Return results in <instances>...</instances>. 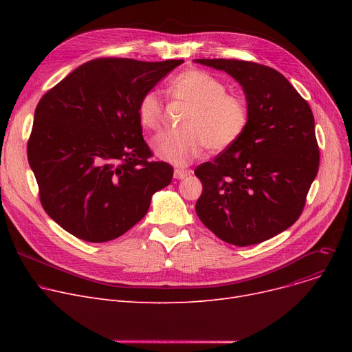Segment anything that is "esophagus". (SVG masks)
<instances>
[{
	"mask_svg": "<svg viewBox=\"0 0 352 352\" xmlns=\"http://www.w3.org/2000/svg\"><path fill=\"white\" fill-rule=\"evenodd\" d=\"M187 175H190L188 170H181V168L174 170V178H177V179H184Z\"/></svg>",
	"mask_w": 352,
	"mask_h": 352,
	"instance_id": "obj_1",
	"label": "esophagus"
}]
</instances>
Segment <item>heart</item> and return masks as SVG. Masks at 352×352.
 I'll use <instances>...</instances> for the list:
<instances>
[{"mask_svg":"<svg viewBox=\"0 0 352 352\" xmlns=\"http://www.w3.org/2000/svg\"><path fill=\"white\" fill-rule=\"evenodd\" d=\"M170 94L187 102L191 109L184 117L181 131L162 133L153 140L158 158L174 165H187L199 158L207 146L224 151L243 137L250 121L247 101L227 94L226 84L202 69H187L171 81ZM137 114L146 129H158L164 120V101L157 89L141 96Z\"/></svg>","mask_w":352,"mask_h":352,"instance_id":"heart-1","label":"heart"}]
</instances>
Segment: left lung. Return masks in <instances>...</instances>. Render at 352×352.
I'll use <instances>...</instances> for the list:
<instances>
[{"instance_id": "8db88e82", "label": "left lung", "mask_w": 352, "mask_h": 352, "mask_svg": "<svg viewBox=\"0 0 352 352\" xmlns=\"http://www.w3.org/2000/svg\"><path fill=\"white\" fill-rule=\"evenodd\" d=\"M239 82L248 126L212 162L198 165V218L223 241L247 247L289 228L304 210L320 166L316 122L308 102L274 68L251 61L201 58Z\"/></svg>"}]
</instances>
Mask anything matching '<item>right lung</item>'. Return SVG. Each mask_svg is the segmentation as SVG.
Instances as JSON below:
<instances>
[{"label":"right lung","instance_id":"add662e5","mask_svg":"<svg viewBox=\"0 0 352 352\" xmlns=\"http://www.w3.org/2000/svg\"><path fill=\"white\" fill-rule=\"evenodd\" d=\"M182 60L88 61L45 92L27 145L45 212L88 243L116 239L146 214L173 166L153 157L137 105Z\"/></svg>","mask_w":352,"mask_h":352}]
</instances>
